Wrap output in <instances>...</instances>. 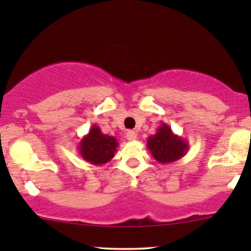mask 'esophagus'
Returning <instances> with one entry per match:
<instances>
[{"label": "esophagus", "instance_id": "obj_1", "mask_svg": "<svg viewBox=\"0 0 251 251\" xmlns=\"http://www.w3.org/2000/svg\"><path fill=\"white\" fill-rule=\"evenodd\" d=\"M126 138H127L128 140H135L137 139V132L129 129V131H127V133H126Z\"/></svg>", "mask_w": 251, "mask_h": 251}]
</instances>
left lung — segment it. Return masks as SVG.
I'll return each instance as SVG.
<instances>
[{
    "mask_svg": "<svg viewBox=\"0 0 251 251\" xmlns=\"http://www.w3.org/2000/svg\"><path fill=\"white\" fill-rule=\"evenodd\" d=\"M148 149L153 158L160 164L174 163L186 154L189 143L175 134L168 124H162L153 135L148 138Z\"/></svg>",
    "mask_w": 251,
    "mask_h": 251,
    "instance_id": "8db88e82",
    "label": "left lung"
}]
</instances>
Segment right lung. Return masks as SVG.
<instances>
[{
  "mask_svg": "<svg viewBox=\"0 0 251 251\" xmlns=\"http://www.w3.org/2000/svg\"><path fill=\"white\" fill-rule=\"evenodd\" d=\"M118 145L113 135L103 134L97 125L89 128V132L83 135L77 145L80 157L93 165H103L114 157Z\"/></svg>",
  "mask_w": 251,
  "mask_h": 251,
  "instance_id": "1",
  "label": "right lung"
}]
</instances>
